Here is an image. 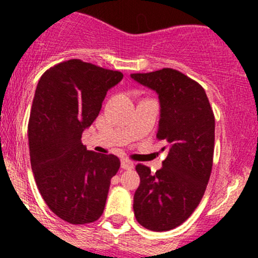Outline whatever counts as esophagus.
Instances as JSON below:
<instances>
[{"label": "esophagus", "mask_w": 258, "mask_h": 258, "mask_svg": "<svg viewBox=\"0 0 258 258\" xmlns=\"http://www.w3.org/2000/svg\"><path fill=\"white\" fill-rule=\"evenodd\" d=\"M121 167L123 168V170H132V168H134V163L130 160H127V158H122Z\"/></svg>", "instance_id": "esophagus-1"}]
</instances>
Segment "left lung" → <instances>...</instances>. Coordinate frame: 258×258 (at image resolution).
Here are the masks:
<instances>
[{
	"label": "left lung",
	"instance_id": "left-lung-1",
	"mask_svg": "<svg viewBox=\"0 0 258 258\" xmlns=\"http://www.w3.org/2000/svg\"><path fill=\"white\" fill-rule=\"evenodd\" d=\"M131 79L158 95L156 137L168 146L167 157L156 173L145 165L136 166L141 182L134 196L135 216L147 230L170 231L192 215L206 191L213 162L215 116L202 86L179 71L162 69L132 74Z\"/></svg>",
	"mask_w": 258,
	"mask_h": 258
}]
</instances>
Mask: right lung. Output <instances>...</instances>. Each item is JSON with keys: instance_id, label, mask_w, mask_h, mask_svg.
Returning a JSON list of instances; mask_svg holds the SVG:
<instances>
[{"instance_id": "1", "label": "right lung", "mask_w": 258, "mask_h": 258, "mask_svg": "<svg viewBox=\"0 0 258 258\" xmlns=\"http://www.w3.org/2000/svg\"><path fill=\"white\" fill-rule=\"evenodd\" d=\"M122 79L118 71L69 59L38 81L28 122L31 167L49 210L72 225L101 217L119 168L118 157L88 151L81 137Z\"/></svg>"}]
</instances>
